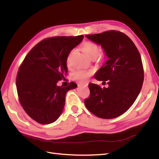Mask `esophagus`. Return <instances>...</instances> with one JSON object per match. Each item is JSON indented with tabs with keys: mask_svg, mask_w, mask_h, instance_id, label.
<instances>
[{
	"mask_svg": "<svg viewBox=\"0 0 159 159\" xmlns=\"http://www.w3.org/2000/svg\"><path fill=\"white\" fill-rule=\"evenodd\" d=\"M87 85H88V84H87V83H80L78 85H79V86H83H83H87Z\"/></svg>",
	"mask_w": 159,
	"mask_h": 159,
	"instance_id": "obj_1",
	"label": "esophagus"
}]
</instances>
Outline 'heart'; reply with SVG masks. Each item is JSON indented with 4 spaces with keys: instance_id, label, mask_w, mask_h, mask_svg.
I'll return each instance as SVG.
<instances>
[{
    "instance_id": "obj_1",
    "label": "heart",
    "mask_w": 159,
    "mask_h": 159,
    "mask_svg": "<svg viewBox=\"0 0 159 159\" xmlns=\"http://www.w3.org/2000/svg\"><path fill=\"white\" fill-rule=\"evenodd\" d=\"M81 50L82 51L85 53V55L88 57V58H96V57L98 55L100 52V48L96 43L92 42H87L84 43L81 46ZM72 51H71L69 54L68 57H67L66 60L67 66L71 68L72 67V64L70 63V55L72 53ZM92 72L91 70H78L75 72L73 74V77L75 79L79 80L80 81H85V80L88 79V78L92 75Z\"/></svg>"
}]
</instances>
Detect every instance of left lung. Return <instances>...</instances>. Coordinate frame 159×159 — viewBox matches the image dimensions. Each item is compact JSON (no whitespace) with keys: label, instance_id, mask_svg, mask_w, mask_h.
Wrapping results in <instances>:
<instances>
[{"label":"left lung","instance_id":"left-lung-1","mask_svg":"<svg viewBox=\"0 0 159 159\" xmlns=\"http://www.w3.org/2000/svg\"><path fill=\"white\" fill-rule=\"evenodd\" d=\"M86 37L100 45L108 58L95 74V79L108 80L109 87L102 88L89 83L90 96L85 100V106L102 119L119 117L133 105L142 87L144 73L140 54L133 42L120 31H108Z\"/></svg>","mask_w":159,"mask_h":159}]
</instances>
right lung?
<instances>
[{
    "instance_id": "obj_1",
    "label": "right lung",
    "mask_w": 159,
    "mask_h": 159,
    "mask_svg": "<svg viewBox=\"0 0 159 159\" xmlns=\"http://www.w3.org/2000/svg\"><path fill=\"white\" fill-rule=\"evenodd\" d=\"M83 35L54 37L39 42L30 50L19 67L16 87L25 112L37 122L48 124L62 113L66 95L77 85L58 86L66 80V60L70 52L82 42Z\"/></svg>"
}]
</instances>
